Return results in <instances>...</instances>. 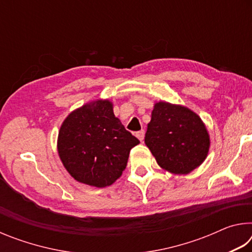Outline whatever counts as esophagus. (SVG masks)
<instances>
[{
  "label": "esophagus",
  "instance_id": "1",
  "mask_svg": "<svg viewBox=\"0 0 252 252\" xmlns=\"http://www.w3.org/2000/svg\"><path fill=\"white\" fill-rule=\"evenodd\" d=\"M135 135H136V138H138L140 141H143V139H144V130H141V131H138L135 133Z\"/></svg>",
  "mask_w": 252,
  "mask_h": 252
}]
</instances>
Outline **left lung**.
Returning a JSON list of instances; mask_svg holds the SVG:
<instances>
[{
  "label": "left lung",
  "instance_id": "8db88e82",
  "mask_svg": "<svg viewBox=\"0 0 252 252\" xmlns=\"http://www.w3.org/2000/svg\"><path fill=\"white\" fill-rule=\"evenodd\" d=\"M144 143L161 169L173 174H188L206 160L210 135L192 110L159 101L153 105Z\"/></svg>",
  "mask_w": 252,
  "mask_h": 252
}]
</instances>
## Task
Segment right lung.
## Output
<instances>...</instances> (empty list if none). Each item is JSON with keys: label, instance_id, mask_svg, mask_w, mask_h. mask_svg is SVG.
Instances as JSON below:
<instances>
[{"label": "right lung", "instance_id": "1", "mask_svg": "<svg viewBox=\"0 0 252 252\" xmlns=\"http://www.w3.org/2000/svg\"><path fill=\"white\" fill-rule=\"evenodd\" d=\"M140 141L113 113L108 99L88 102L69 113L58 135V153L70 176L105 188L122 176L130 150Z\"/></svg>", "mask_w": 252, "mask_h": 252}]
</instances>
